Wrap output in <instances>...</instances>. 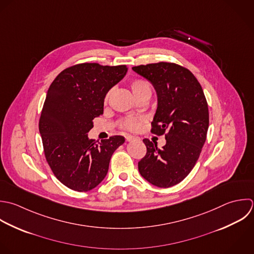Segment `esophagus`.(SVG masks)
<instances>
[{
	"label": "esophagus",
	"instance_id": "1",
	"mask_svg": "<svg viewBox=\"0 0 254 254\" xmlns=\"http://www.w3.org/2000/svg\"><path fill=\"white\" fill-rule=\"evenodd\" d=\"M126 139L127 141H134V140H139L138 137H135V136H131V135H127L126 136Z\"/></svg>",
	"mask_w": 254,
	"mask_h": 254
}]
</instances>
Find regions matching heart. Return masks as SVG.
Returning a JSON list of instances; mask_svg holds the SVG:
<instances>
[{
  "label": "heart",
  "instance_id": "obj_1",
  "mask_svg": "<svg viewBox=\"0 0 254 254\" xmlns=\"http://www.w3.org/2000/svg\"><path fill=\"white\" fill-rule=\"evenodd\" d=\"M130 88H131V91H132V93L134 94L135 97H138L139 95H141L144 92L151 91V87H150L149 82L144 80V79H135V80L131 81ZM141 122H142V119H140V118L128 117V118L124 120L123 126H124L125 128H127L130 131H135L139 128V127L141 125Z\"/></svg>",
  "mask_w": 254,
  "mask_h": 254
}]
</instances>
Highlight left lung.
Instances as JSON below:
<instances>
[{
  "instance_id": "left-lung-1",
  "label": "left lung",
  "mask_w": 254,
  "mask_h": 254,
  "mask_svg": "<svg viewBox=\"0 0 254 254\" xmlns=\"http://www.w3.org/2000/svg\"><path fill=\"white\" fill-rule=\"evenodd\" d=\"M147 79L157 94L151 132L165 134L166 144L143 139L145 156L138 162L140 175L154 186L169 188L194 168L209 128V109L203 89L187 68L170 62L132 67Z\"/></svg>"
}]
</instances>
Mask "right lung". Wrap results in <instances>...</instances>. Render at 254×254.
Listing matches in <instances>:
<instances>
[{
    "label": "right lung",
    "mask_w": 254,
    "mask_h": 254,
    "mask_svg": "<svg viewBox=\"0 0 254 254\" xmlns=\"http://www.w3.org/2000/svg\"><path fill=\"white\" fill-rule=\"evenodd\" d=\"M127 72L126 65L76 64L60 72L47 91L39 119L44 155L55 177L74 191L97 187L113 153L125 142L122 135L98 142L87 133L93 120L103 115L107 93Z\"/></svg>",
    "instance_id": "1"
}]
</instances>
